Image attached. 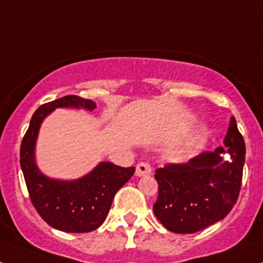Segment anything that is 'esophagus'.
I'll list each match as a JSON object with an SVG mask.
<instances>
[{
    "label": "esophagus",
    "mask_w": 263,
    "mask_h": 263,
    "mask_svg": "<svg viewBox=\"0 0 263 263\" xmlns=\"http://www.w3.org/2000/svg\"><path fill=\"white\" fill-rule=\"evenodd\" d=\"M152 174V166L148 163H145V162H141V163L137 164L136 168V175L137 176H145L150 175Z\"/></svg>",
    "instance_id": "34e87169"
}]
</instances>
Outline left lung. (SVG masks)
Wrapping results in <instances>:
<instances>
[{
	"mask_svg": "<svg viewBox=\"0 0 263 263\" xmlns=\"http://www.w3.org/2000/svg\"><path fill=\"white\" fill-rule=\"evenodd\" d=\"M229 154L231 160H225ZM245 163V142L231 117L224 146L201 153L187 163H171L155 171V216L174 233H195L220 221L238 199Z\"/></svg>",
	"mask_w": 263,
	"mask_h": 263,
	"instance_id": "1",
	"label": "left lung"
}]
</instances>
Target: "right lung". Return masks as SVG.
I'll return each mask as SVG.
<instances>
[{
    "label": "right lung",
    "instance_id": "add662e5",
    "mask_svg": "<svg viewBox=\"0 0 263 263\" xmlns=\"http://www.w3.org/2000/svg\"><path fill=\"white\" fill-rule=\"evenodd\" d=\"M58 108L92 111L96 103L71 95L39 106L21 143V168L32 205L50 227L67 233H87L105 221L116 192L133 176L136 168L100 162L87 175L73 180L45 175L35 160L36 139L43 120Z\"/></svg>",
    "mask_w": 263,
    "mask_h": 263
}]
</instances>
